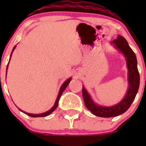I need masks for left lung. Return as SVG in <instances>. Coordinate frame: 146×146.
<instances>
[{
    "instance_id": "left-lung-1",
    "label": "left lung",
    "mask_w": 146,
    "mask_h": 146,
    "mask_svg": "<svg viewBox=\"0 0 146 146\" xmlns=\"http://www.w3.org/2000/svg\"><path fill=\"white\" fill-rule=\"evenodd\" d=\"M120 51L126 60L128 68V89L124 98L114 106H102L97 104L92 100L90 95L82 86V97L85 107L95 116L100 117H114L121 115L128 110L134 100L140 85V76L137 67V59L133 50L131 48L124 37L118 35L117 39L111 42Z\"/></svg>"
}]
</instances>
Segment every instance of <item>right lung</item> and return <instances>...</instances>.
Here are the masks:
<instances>
[{
  "label": "right lung",
  "mask_w": 146,
  "mask_h": 146,
  "mask_svg": "<svg viewBox=\"0 0 146 146\" xmlns=\"http://www.w3.org/2000/svg\"><path fill=\"white\" fill-rule=\"evenodd\" d=\"M16 46H15L14 47H13V51H12L11 52V54H10V59H9V61H8V66H7V68H6V75H7V70H8V64H9L10 63V58H11L12 56V54H13V52L14 51L15 48ZM71 78H68L67 80L65 81L64 83H63V85H61V88H60V90H59V92H58V97H57L56 98V100L55 102V104H54V105L52 107H51V109H50L49 110H48L47 111H46V112H44V113H42V114H30V113H27V112H25V111H23V110H20V108H18L19 110H20V111H21L22 112L25 113V114H27V115L29 116V117H46V116L49 115L51 113H52L53 111H54V110L56 109V107H58V101H59V99L60 98H61V95H62V93L64 92V91L65 90V89L66 88V87L68 85L69 82H70V80H71Z\"/></svg>",
  "instance_id": "1"
}]
</instances>
